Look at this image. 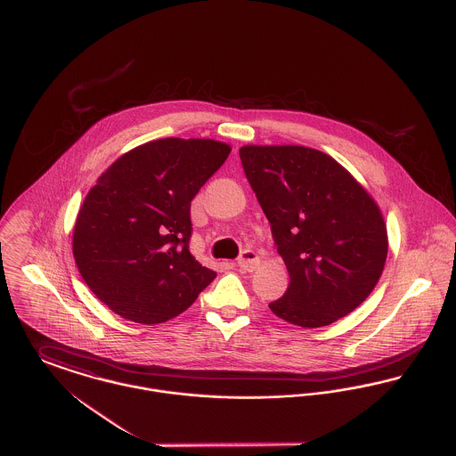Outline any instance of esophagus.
<instances>
[{
    "mask_svg": "<svg viewBox=\"0 0 456 456\" xmlns=\"http://www.w3.org/2000/svg\"><path fill=\"white\" fill-rule=\"evenodd\" d=\"M258 265H260V256H258L255 251L246 249V251L240 253V256H239L238 260V266L240 270H244V272H253Z\"/></svg>",
    "mask_w": 456,
    "mask_h": 456,
    "instance_id": "obj_1",
    "label": "esophagus"
}]
</instances>
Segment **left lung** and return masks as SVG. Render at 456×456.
I'll use <instances>...</instances> for the list:
<instances>
[{
  "instance_id": "obj_1",
  "label": "left lung",
  "mask_w": 456,
  "mask_h": 456,
  "mask_svg": "<svg viewBox=\"0 0 456 456\" xmlns=\"http://www.w3.org/2000/svg\"><path fill=\"white\" fill-rule=\"evenodd\" d=\"M239 157L290 277L285 294L268 307L303 328L347 316L385 268L388 236L379 207L320 151L246 145Z\"/></svg>"
}]
</instances>
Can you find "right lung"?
<instances>
[{
    "label": "right lung",
    "mask_w": 456,
    "mask_h": 456,
    "mask_svg": "<svg viewBox=\"0 0 456 456\" xmlns=\"http://www.w3.org/2000/svg\"><path fill=\"white\" fill-rule=\"evenodd\" d=\"M229 153L216 140H153L121 155L88 191L73 256L116 314L143 325L167 322L217 277L190 251V208Z\"/></svg>",
    "instance_id": "1"
}]
</instances>
